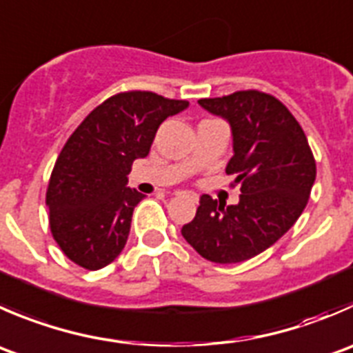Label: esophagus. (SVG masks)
I'll return each instance as SVG.
<instances>
[{"mask_svg": "<svg viewBox=\"0 0 353 353\" xmlns=\"http://www.w3.org/2000/svg\"><path fill=\"white\" fill-rule=\"evenodd\" d=\"M183 193H184V191H176V194H183ZM191 196H193L194 200H196V194H191Z\"/></svg>", "mask_w": 353, "mask_h": 353, "instance_id": "esophagus-1", "label": "esophagus"}]
</instances>
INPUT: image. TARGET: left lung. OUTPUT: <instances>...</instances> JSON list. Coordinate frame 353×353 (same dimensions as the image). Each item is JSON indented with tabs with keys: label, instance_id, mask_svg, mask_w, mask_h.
Instances as JSON below:
<instances>
[{
	"label": "left lung",
	"instance_id": "left-lung-1",
	"mask_svg": "<svg viewBox=\"0 0 353 353\" xmlns=\"http://www.w3.org/2000/svg\"><path fill=\"white\" fill-rule=\"evenodd\" d=\"M198 103L231 124L234 155L225 174L234 176L232 186L241 184V194L229 207L203 194L181 232L210 262H243L274 245L302 215L316 159L302 125L272 94L246 90Z\"/></svg>",
	"mask_w": 353,
	"mask_h": 353
}]
</instances>
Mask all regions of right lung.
<instances>
[{
  "label": "right lung",
  "instance_id": "1",
  "mask_svg": "<svg viewBox=\"0 0 353 353\" xmlns=\"http://www.w3.org/2000/svg\"><path fill=\"white\" fill-rule=\"evenodd\" d=\"M188 105L152 91H124L72 132L46 190L51 234L67 259L98 271L121 255L132 210L145 198L125 186L132 162L148 155L160 124Z\"/></svg>",
  "mask_w": 353,
  "mask_h": 353
}]
</instances>
